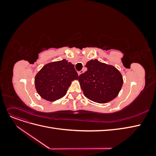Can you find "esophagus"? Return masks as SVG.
Masks as SVG:
<instances>
[{"label":"esophagus","mask_w":156,"mask_h":156,"mask_svg":"<svg viewBox=\"0 0 156 156\" xmlns=\"http://www.w3.org/2000/svg\"><path fill=\"white\" fill-rule=\"evenodd\" d=\"M83 72H84V71H83V70L80 71V72H78V75H80L81 74H82Z\"/></svg>","instance_id":"esophagus-1"}]
</instances>
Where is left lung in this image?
Returning a JSON list of instances; mask_svg holds the SVG:
<instances>
[{"label": "left lung", "instance_id": "left-lung-1", "mask_svg": "<svg viewBox=\"0 0 156 156\" xmlns=\"http://www.w3.org/2000/svg\"><path fill=\"white\" fill-rule=\"evenodd\" d=\"M85 66L87 71L79 77L84 95L99 103L109 102L115 99L123 84L119 71L96 59L88 61Z\"/></svg>", "mask_w": 156, "mask_h": 156}]
</instances>
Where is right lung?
<instances>
[{
  "mask_svg": "<svg viewBox=\"0 0 156 156\" xmlns=\"http://www.w3.org/2000/svg\"><path fill=\"white\" fill-rule=\"evenodd\" d=\"M78 79L74 65L63 59L45 65L35 77V87L39 95L54 101L64 97L73 80Z\"/></svg>",
  "mask_w": 156,
  "mask_h": 156,
  "instance_id": "obj_1",
  "label": "right lung"
}]
</instances>
